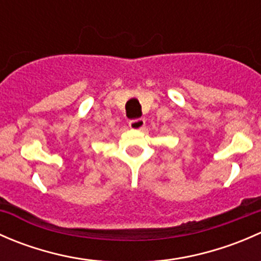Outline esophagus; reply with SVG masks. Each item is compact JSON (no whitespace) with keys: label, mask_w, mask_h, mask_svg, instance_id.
I'll list each match as a JSON object with an SVG mask.
<instances>
[{"label":"esophagus","mask_w":261,"mask_h":261,"mask_svg":"<svg viewBox=\"0 0 261 261\" xmlns=\"http://www.w3.org/2000/svg\"><path fill=\"white\" fill-rule=\"evenodd\" d=\"M128 126L134 130H143L145 127V118L140 117V118H134V120H130L128 122Z\"/></svg>","instance_id":"34e87169"}]
</instances>
